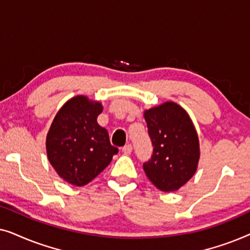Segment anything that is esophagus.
I'll return each mask as SVG.
<instances>
[{
    "label": "esophagus",
    "instance_id": "esophagus-1",
    "mask_svg": "<svg viewBox=\"0 0 250 250\" xmlns=\"http://www.w3.org/2000/svg\"><path fill=\"white\" fill-rule=\"evenodd\" d=\"M123 152L125 153V155H131V152H132V150H133V146H132V145H126V146H123Z\"/></svg>",
    "mask_w": 250,
    "mask_h": 250
}]
</instances>
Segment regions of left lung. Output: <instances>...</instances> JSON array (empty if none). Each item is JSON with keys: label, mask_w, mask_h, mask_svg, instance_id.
I'll use <instances>...</instances> for the list:
<instances>
[{"label": "left lung", "mask_w": 250, "mask_h": 250, "mask_svg": "<svg viewBox=\"0 0 250 250\" xmlns=\"http://www.w3.org/2000/svg\"><path fill=\"white\" fill-rule=\"evenodd\" d=\"M153 146L151 158L143 164L146 175L159 190H179L196 173L199 140L188 112L175 102H165L145 111Z\"/></svg>", "instance_id": "left-lung-1"}]
</instances>
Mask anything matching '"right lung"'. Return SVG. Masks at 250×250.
I'll return each mask as SVG.
<instances>
[{"mask_svg": "<svg viewBox=\"0 0 250 250\" xmlns=\"http://www.w3.org/2000/svg\"><path fill=\"white\" fill-rule=\"evenodd\" d=\"M100 102L84 95L71 98L54 117L46 135V153L58 175L83 187L98 176L118 152L107 129L98 124Z\"/></svg>", "mask_w": 250, "mask_h": 250, "instance_id": "1", "label": "right lung"}]
</instances>
